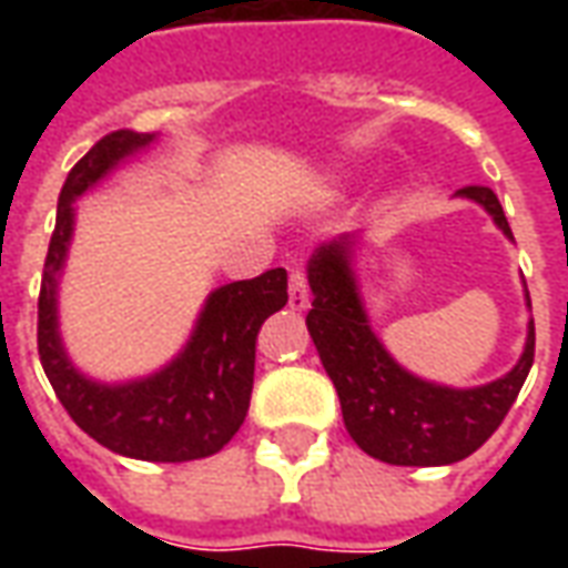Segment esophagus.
<instances>
[{
  "mask_svg": "<svg viewBox=\"0 0 568 568\" xmlns=\"http://www.w3.org/2000/svg\"><path fill=\"white\" fill-rule=\"evenodd\" d=\"M288 307L292 310L310 307V285H307V273L304 271H292V276H288Z\"/></svg>",
  "mask_w": 568,
  "mask_h": 568,
  "instance_id": "obj_1",
  "label": "esophagus"
}]
</instances>
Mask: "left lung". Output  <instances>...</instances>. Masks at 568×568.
<instances>
[{
  "label": "left lung",
  "mask_w": 568,
  "mask_h": 568,
  "mask_svg": "<svg viewBox=\"0 0 568 568\" xmlns=\"http://www.w3.org/2000/svg\"><path fill=\"white\" fill-rule=\"evenodd\" d=\"M511 236L499 197L484 185L459 187ZM353 236L316 248L310 258L313 310L307 328L332 377L349 438L389 465H450L484 444L517 402L536 358V325L529 322L526 349L501 381L477 389H447L398 368L368 325L349 271ZM529 297V292H526Z\"/></svg>",
  "instance_id": "8db88e82"
}]
</instances>
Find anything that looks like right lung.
<instances>
[{"mask_svg": "<svg viewBox=\"0 0 568 568\" xmlns=\"http://www.w3.org/2000/svg\"><path fill=\"white\" fill-rule=\"evenodd\" d=\"M151 133L115 130L69 170L39 292V358L60 405L93 440L149 463H187L219 453L243 426L255 381L261 325L288 301L283 267L215 288L185 353L161 374L103 386L69 365L57 334V273L72 236V203L118 161L145 149Z\"/></svg>", "mask_w": 568, "mask_h": 568, "instance_id": "right-lung-1", "label": "right lung"}]
</instances>
